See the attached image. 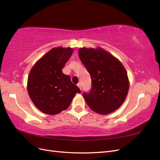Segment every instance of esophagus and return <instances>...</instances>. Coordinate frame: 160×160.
<instances>
[{"label": "esophagus", "instance_id": "obj_1", "mask_svg": "<svg viewBox=\"0 0 160 160\" xmlns=\"http://www.w3.org/2000/svg\"><path fill=\"white\" fill-rule=\"evenodd\" d=\"M77 86L79 87V88L80 89H81V84L80 83H79L78 84H77Z\"/></svg>", "mask_w": 160, "mask_h": 160}]
</instances>
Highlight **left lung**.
I'll return each instance as SVG.
<instances>
[{"label": "left lung", "instance_id": "left-lung-1", "mask_svg": "<svg viewBox=\"0 0 160 160\" xmlns=\"http://www.w3.org/2000/svg\"><path fill=\"white\" fill-rule=\"evenodd\" d=\"M79 57L91 78V90L83 93L90 109L102 115L118 109L129 90L128 74L122 62L99 48H81Z\"/></svg>", "mask_w": 160, "mask_h": 160}]
</instances>
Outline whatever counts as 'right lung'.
<instances>
[{
  "label": "right lung",
  "instance_id": "add662e5",
  "mask_svg": "<svg viewBox=\"0 0 160 160\" xmlns=\"http://www.w3.org/2000/svg\"><path fill=\"white\" fill-rule=\"evenodd\" d=\"M71 48H53L38 60L28 75L27 90L32 103L42 112L55 115L69 108L79 88L62 69L72 55Z\"/></svg>",
  "mask_w": 160,
  "mask_h": 160
}]
</instances>
